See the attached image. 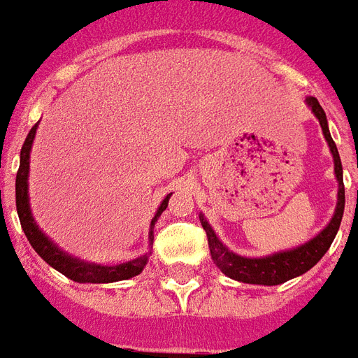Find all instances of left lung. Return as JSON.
<instances>
[{
	"label": "left lung",
	"instance_id": "8db88e82",
	"mask_svg": "<svg viewBox=\"0 0 358 358\" xmlns=\"http://www.w3.org/2000/svg\"><path fill=\"white\" fill-rule=\"evenodd\" d=\"M306 104H308L312 114L320 122L322 134L326 137L327 147H329L331 157H334V172H336L337 180V205L336 211H334V217L314 238H310L308 242H304L301 246L279 250V252H273L269 256L246 257L227 248L221 242V238L215 234L213 227L207 222L203 213H199V221H201V227H203L205 234H207V242H209L211 259H213L215 266L219 267L222 273L234 279V281L273 287V285H281L285 281H289V279H294L299 275L306 273L308 269H312L324 257V254L329 250L331 242L336 238L337 231H339L345 209L343 166H341V159H339V153H337V147L334 143V139H331L329 127H327L326 112H324V108L320 106V102L314 96L306 99Z\"/></svg>",
	"mask_w": 358,
	"mask_h": 358
}]
</instances>
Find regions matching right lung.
<instances>
[{
  "label": "right lung",
  "instance_id": "right-lung-1",
  "mask_svg": "<svg viewBox=\"0 0 358 358\" xmlns=\"http://www.w3.org/2000/svg\"><path fill=\"white\" fill-rule=\"evenodd\" d=\"M36 122L29 136L24 139L21 149V164H19V172H17V180H15V201H17V213H19V221L27 238L31 242L34 252L38 254L48 266H52L56 271L64 273L69 277L75 283H116V281H126L131 279L143 271V267L149 262L151 252L141 254L136 259H129L126 264H118V266H102V264H92V262H85L81 257L67 254L66 250H62L54 240L50 238L46 232L40 229L31 211V199H29V172H31V149L34 143V136L38 129ZM172 194L164 197L157 209V213L151 219V227H149V248H153V229L157 219L161 213L169 207V199Z\"/></svg>",
  "mask_w": 358,
  "mask_h": 358
}]
</instances>
